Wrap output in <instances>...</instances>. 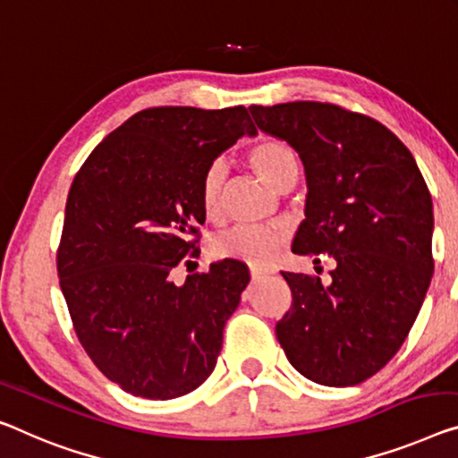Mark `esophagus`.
I'll return each instance as SVG.
<instances>
[{
    "instance_id": "esophagus-1",
    "label": "esophagus",
    "mask_w": 458,
    "mask_h": 458,
    "mask_svg": "<svg viewBox=\"0 0 458 458\" xmlns=\"http://www.w3.org/2000/svg\"><path fill=\"white\" fill-rule=\"evenodd\" d=\"M267 276H269V273L265 271V269H259V267H252L250 269V279H252V282H263V279L267 277Z\"/></svg>"
}]
</instances>
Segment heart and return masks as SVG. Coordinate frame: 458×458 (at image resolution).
<instances>
[{"instance_id":"1","label":"heart","mask_w":458,"mask_h":458,"mask_svg":"<svg viewBox=\"0 0 458 458\" xmlns=\"http://www.w3.org/2000/svg\"><path fill=\"white\" fill-rule=\"evenodd\" d=\"M249 160L255 173L276 191H282L290 182L298 181V158L288 143L277 140L259 141L250 149ZM226 168L222 162L209 164L201 179V209L208 220H214L220 214L222 187ZM284 244V234L277 230L265 228H232L224 232L211 244V252L216 259H232L252 265V267H265L277 257Z\"/></svg>"}]
</instances>
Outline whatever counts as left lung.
<instances>
[{"label":"left lung","mask_w":458,"mask_h":458,"mask_svg":"<svg viewBox=\"0 0 458 458\" xmlns=\"http://www.w3.org/2000/svg\"><path fill=\"white\" fill-rule=\"evenodd\" d=\"M257 127L285 140L306 170V220L292 250L329 255L331 284L282 273L292 309L276 335L296 370L353 386L382 370L418 318L432 282V197L391 129L331 102L249 106Z\"/></svg>","instance_id":"1"}]
</instances>
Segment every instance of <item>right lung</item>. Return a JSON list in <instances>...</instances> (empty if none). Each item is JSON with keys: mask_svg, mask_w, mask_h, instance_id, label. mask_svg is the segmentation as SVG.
<instances>
[{"mask_svg": "<svg viewBox=\"0 0 458 458\" xmlns=\"http://www.w3.org/2000/svg\"><path fill=\"white\" fill-rule=\"evenodd\" d=\"M244 133V106H154L106 135L65 203L57 276L88 356L133 397H182L214 372L249 269L211 263L176 285L199 249L201 179Z\"/></svg>", "mask_w": 458, "mask_h": 458, "instance_id": "right-lung-1", "label": "right lung"}]
</instances>
